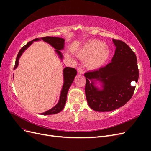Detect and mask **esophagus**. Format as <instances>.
Listing matches in <instances>:
<instances>
[{"label":"esophagus","instance_id":"34e87169","mask_svg":"<svg viewBox=\"0 0 151 151\" xmlns=\"http://www.w3.org/2000/svg\"><path fill=\"white\" fill-rule=\"evenodd\" d=\"M77 72H78V73H79V74H84V70L83 69V68H82L81 67H79L78 68V70H77Z\"/></svg>","mask_w":151,"mask_h":151}]
</instances>
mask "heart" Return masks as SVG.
Instances as JSON below:
<instances>
[{
    "mask_svg": "<svg viewBox=\"0 0 151 151\" xmlns=\"http://www.w3.org/2000/svg\"><path fill=\"white\" fill-rule=\"evenodd\" d=\"M109 48L103 42L97 40L86 43L78 52V56L83 60H88V67L92 70L102 67L109 56Z\"/></svg>",
    "mask_w": 151,
    "mask_h": 151,
    "instance_id": "heart-1",
    "label": "heart"
}]
</instances>
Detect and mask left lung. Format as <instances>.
Instances as JSON below:
<instances>
[{
  "mask_svg": "<svg viewBox=\"0 0 151 151\" xmlns=\"http://www.w3.org/2000/svg\"><path fill=\"white\" fill-rule=\"evenodd\" d=\"M116 47L111 62L98 70L88 72L86 77L85 93L89 106L99 112L111 111L125 105L132 97L137 83L139 69L135 53L125 43L113 39ZM99 81L103 89H98L95 82Z\"/></svg>",
  "mask_w": 151,
  "mask_h": 151,
  "instance_id": "8db88e82",
  "label": "left lung"
}]
</instances>
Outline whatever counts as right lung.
I'll list each match as a JSON object with an SVG mask.
<instances>
[{
    "instance_id": "right-lung-1",
    "label": "right lung",
    "mask_w": 151,
    "mask_h": 151,
    "mask_svg": "<svg viewBox=\"0 0 151 151\" xmlns=\"http://www.w3.org/2000/svg\"><path fill=\"white\" fill-rule=\"evenodd\" d=\"M41 39L43 40L44 42L48 43L50 45L55 49V52L58 55L59 57L61 59L63 58V55L60 50H63L64 47V39L61 38H57V37H52V36H46V37L40 38H35L31 42H28L23 47H22L21 49L19 50V53H18L15 62V65L14 67V69L17 68L18 65V63H19V59L21 56L22 53L24 52V50L28 48L30 45L33 43L35 41H38ZM77 74V71L74 68L72 67H65L63 71V80H64V83H63L62 89L61 91L60 99H59L58 103L56 104L52 109H49L47 111L41 113V115H53V114H56L59 112H60L65 106V104L66 103L67 100V95L68 91L72 83L74 81V79Z\"/></svg>"
}]
</instances>
